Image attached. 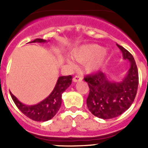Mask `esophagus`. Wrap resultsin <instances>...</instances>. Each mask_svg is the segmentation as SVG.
Segmentation results:
<instances>
[{
  "label": "esophagus",
  "mask_w": 148,
  "mask_h": 148,
  "mask_svg": "<svg viewBox=\"0 0 148 148\" xmlns=\"http://www.w3.org/2000/svg\"><path fill=\"white\" fill-rule=\"evenodd\" d=\"M82 76L80 75H75L74 78H73V82H81V81H82Z\"/></svg>",
  "instance_id": "34e87169"
}]
</instances>
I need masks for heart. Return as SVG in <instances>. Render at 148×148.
Segmentation results:
<instances>
[{"mask_svg": "<svg viewBox=\"0 0 148 148\" xmlns=\"http://www.w3.org/2000/svg\"><path fill=\"white\" fill-rule=\"evenodd\" d=\"M73 58L79 63H85L84 69L88 73L98 70L102 66L108 53L102 50V47L98 44H87L77 48L72 53ZM68 64L73 66V62L70 58L66 59Z\"/></svg>", "mask_w": 148, "mask_h": 148, "instance_id": "obj_1", "label": "heart"}]
</instances>
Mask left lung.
I'll return each mask as SVG.
<instances>
[{
  "label": "left lung",
  "instance_id": "1",
  "mask_svg": "<svg viewBox=\"0 0 148 148\" xmlns=\"http://www.w3.org/2000/svg\"><path fill=\"white\" fill-rule=\"evenodd\" d=\"M116 45L121 51L123 58L130 64L125 78L120 82H110L100 71L84 78L90 88L87 108L94 116L103 119L116 118L125 112L133 104L138 89V73L134 58L123 47Z\"/></svg>",
  "mask_w": 148,
  "mask_h": 148
}]
</instances>
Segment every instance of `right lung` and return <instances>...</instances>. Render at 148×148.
Returning a JSON list of instances; mask_svg holds the SVG:
<instances>
[{"mask_svg":"<svg viewBox=\"0 0 148 148\" xmlns=\"http://www.w3.org/2000/svg\"><path fill=\"white\" fill-rule=\"evenodd\" d=\"M44 43L46 40L36 38L29 43ZM73 77L60 76L53 92L47 98L35 105L28 106L22 104L20 101L10 92V95L17 108L28 118L36 121H46L51 119L59 110L61 105V95L72 84Z\"/></svg>","mask_w":148,"mask_h":148,"instance_id":"obj_1","label":"right lung"}]
</instances>
